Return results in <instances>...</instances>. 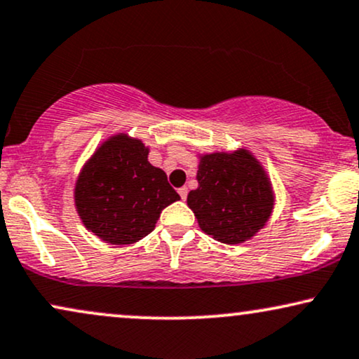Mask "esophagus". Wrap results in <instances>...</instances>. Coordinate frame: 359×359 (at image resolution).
<instances>
[{"instance_id": "esophagus-1", "label": "esophagus", "mask_w": 359, "mask_h": 359, "mask_svg": "<svg viewBox=\"0 0 359 359\" xmlns=\"http://www.w3.org/2000/svg\"><path fill=\"white\" fill-rule=\"evenodd\" d=\"M178 193H180V196H181V199H186V196H188V188H186V186H183V188H180L178 189Z\"/></svg>"}]
</instances>
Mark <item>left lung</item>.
Here are the masks:
<instances>
[{
	"instance_id": "obj_1",
	"label": "left lung",
	"mask_w": 359,
	"mask_h": 359,
	"mask_svg": "<svg viewBox=\"0 0 359 359\" xmlns=\"http://www.w3.org/2000/svg\"><path fill=\"white\" fill-rule=\"evenodd\" d=\"M196 180L188 206L201 231L216 241L242 244L271 217L276 203L271 178L249 150L201 155Z\"/></svg>"
}]
</instances>
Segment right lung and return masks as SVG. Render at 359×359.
<instances>
[{
    "label": "right lung",
    "mask_w": 359,
    "mask_h": 359,
    "mask_svg": "<svg viewBox=\"0 0 359 359\" xmlns=\"http://www.w3.org/2000/svg\"><path fill=\"white\" fill-rule=\"evenodd\" d=\"M142 140L117 133L82 166L74 201L87 231L107 244L127 245L155 229L160 214L180 194L166 173L148 161Z\"/></svg>",
    "instance_id": "add662e5"
}]
</instances>
